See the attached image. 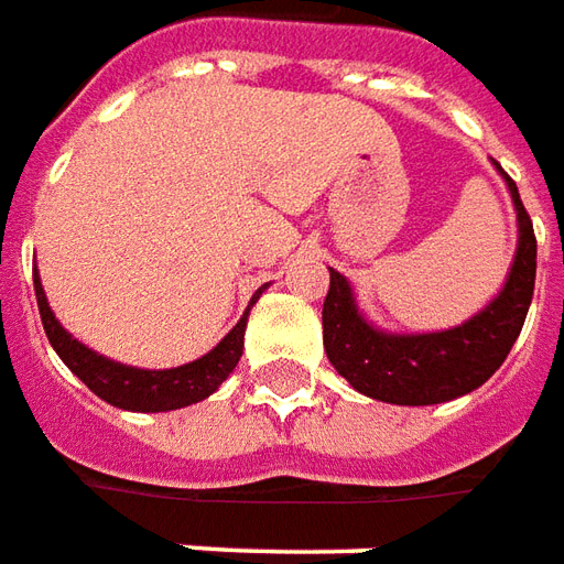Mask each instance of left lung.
<instances>
[{
    "label": "left lung",
    "mask_w": 564,
    "mask_h": 564,
    "mask_svg": "<svg viewBox=\"0 0 564 564\" xmlns=\"http://www.w3.org/2000/svg\"><path fill=\"white\" fill-rule=\"evenodd\" d=\"M517 209V251L505 285L467 322L425 334L377 327L358 310L349 279L330 270L322 306L325 352L339 377L373 401L398 406L446 403L480 389L513 349L529 315L538 270V242L513 178L495 163Z\"/></svg>",
    "instance_id": "1"
}]
</instances>
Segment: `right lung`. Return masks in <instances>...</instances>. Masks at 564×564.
Instances as JSON below:
<instances>
[{
	"instance_id": "right-lung-1",
	"label": "right lung",
	"mask_w": 564,
	"mask_h": 564,
	"mask_svg": "<svg viewBox=\"0 0 564 564\" xmlns=\"http://www.w3.org/2000/svg\"><path fill=\"white\" fill-rule=\"evenodd\" d=\"M33 285L42 325H45V334L51 339V346H54V352L59 355V361L69 367L72 373L82 379L97 398L118 406V410H130V413H170V410H182V406H191V403L206 401L212 391H218V386L239 365L246 325H249V310L267 291V285H261L251 294L249 310L242 313V318L203 358L187 361L182 367H170V370H145V367L111 361V358L87 349L84 343L72 337L69 330L57 322L54 310H51L45 289H42V275H39L35 267Z\"/></svg>"
}]
</instances>
